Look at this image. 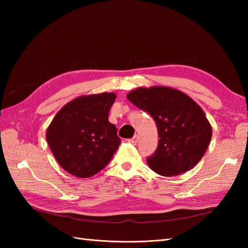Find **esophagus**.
<instances>
[{
  "label": "esophagus",
  "mask_w": 248,
  "mask_h": 248,
  "mask_svg": "<svg viewBox=\"0 0 248 248\" xmlns=\"http://www.w3.org/2000/svg\"><path fill=\"white\" fill-rule=\"evenodd\" d=\"M129 141H130V143L132 144V145H136V143H138V136L134 135L132 139H130V140H129Z\"/></svg>",
  "instance_id": "obj_1"
}]
</instances>
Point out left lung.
<instances>
[{
    "mask_svg": "<svg viewBox=\"0 0 248 248\" xmlns=\"http://www.w3.org/2000/svg\"><path fill=\"white\" fill-rule=\"evenodd\" d=\"M135 107L155 119L159 144L147 157L152 170L164 177L186 172L205 154L212 128L202 108L178 89L166 86L139 87L127 94Z\"/></svg>",
    "mask_w": 248,
    "mask_h": 248,
    "instance_id": "obj_1",
    "label": "left lung"
}]
</instances>
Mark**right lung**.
I'll return each instance as SVG.
<instances>
[{"label":"right lung","instance_id":"1","mask_svg":"<svg viewBox=\"0 0 248 248\" xmlns=\"http://www.w3.org/2000/svg\"><path fill=\"white\" fill-rule=\"evenodd\" d=\"M114 93L81 96L62 107L46 139L59 164L78 178L96 175L118 149L117 128L108 121Z\"/></svg>","mask_w":248,"mask_h":248}]
</instances>
